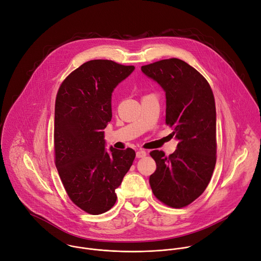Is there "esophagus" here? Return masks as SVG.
<instances>
[{"label":"esophagus","mask_w":261,"mask_h":261,"mask_svg":"<svg viewBox=\"0 0 261 261\" xmlns=\"http://www.w3.org/2000/svg\"><path fill=\"white\" fill-rule=\"evenodd\" d=\"M145 156H146V152H144V151H142V150H139V151L136 152V157H137V158H143V157H145Z\"/></svg>","instance_id":"esophagus-1"}]
</instances>
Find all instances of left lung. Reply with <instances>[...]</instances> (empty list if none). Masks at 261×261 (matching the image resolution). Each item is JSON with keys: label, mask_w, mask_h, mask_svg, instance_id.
Listing matches in <instances>:
<instances>
[{"label": "left lung", "mask_w": 261, "mask_h": 261, "mask_svg": "<svg viewBox=\"0 0 261 261\" xmlns=\"http://www.w3.org/2000/svg\"><path fill=\"white\" fill-rule=\"evenodd\" d=\"M166 95V125L178 140L173 154L152 151L157 168L150 176L156 198L180 208L198 198L211 180L217 160L216 105L207 81L179 59H166L141 67Z\"/></svg>", "instance_id": "1"}]
</instances>
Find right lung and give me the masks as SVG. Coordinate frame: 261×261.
I'll return each mask as SVG.
<instances>
[{"label":"right lung","instance_id":"right-lung-1","mask_svg":"<svg viewBox=\"0 0 261 261\" xmlns=\"http://www.w3.org/2000/svg\"><path fill=\"white\" fill-rule=\"evenodd\" d=\"M109 60H92L61 84L55 106V163L71 201L100 215L117 201L116 189L130 169L135 152L105 150L104 129L110 122L111 93L134 70Z\"/></svg>","mask_w":261,"mask_h":261}]
</instances>
